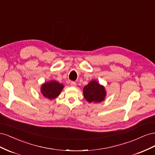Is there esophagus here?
Listing matches in <instances>:
<instances>
[{"label": "esophagus", "mask_w": 155, "mask_h": 155, "mask_svg": "<svg viewBox=\"0 0 155 155\" xmlns=\"http://www.w3.org/2000/svg\"><path fill=\"white\" fill-rule=\"evenodd\" d=\"M70 86H71V87H76V82L72 81L71 83H70Z\"/></svg>", "instance_id": "1"}]
</instances>
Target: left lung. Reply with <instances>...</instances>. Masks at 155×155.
<instances>
[{"label": "left lung", "instance_id": "obj_1", "mask_svg": "<svg viewBox=\"0 0 155 155\" xmlns=\"http://www.w3.org/2000/svg\"><path fill=\"white\" fill-rule=\"evenodd\" d=\"M83 92L84 97L89 103L101 102L106 96L105 87L95 80L91 81L84 87Z\"/></svg>", "mask_w": 155, "mask_h": 155}]
</instances>
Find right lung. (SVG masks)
<instances>
[{"label":"right lung","mask_w":155,"mask_h":155,"mask_svg":"<svg viewBox=\"0 0 155 155\" xmlns=\"http://www.w3.org/2000/svg\"><path fill=\"white\" fill-rule=\"evenodd\" d=\"M63 88V84L56 81H50L42 85L41 91L43 96L51 100L57 97Z\"/></svg>","instance_id":"add662e5"}]
</instances>
